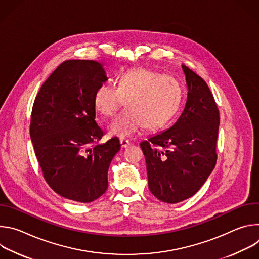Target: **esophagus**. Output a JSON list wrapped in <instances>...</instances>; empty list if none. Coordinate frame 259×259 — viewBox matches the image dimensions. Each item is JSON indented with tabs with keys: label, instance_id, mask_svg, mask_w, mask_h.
I'll use <instances>...</instances> for the list:
<instances>
[{
	"label": "esophagus",
	"instance_id": "esophagus-1",
	"mask_svg": "<svg viewBox=\"0 0 259 259\" xmlns=\"http://www.w3.org/2000/svg\"><path fill=\"white\" fill-rule=\"evenodd\" d=\"M120 143H121V146L124 147V149H126V147H128L131 144L128 139H123V138L120 139Z\"/></svg>",
	"mask_w": 259,
	"mask_h": 259
}]
</instances>
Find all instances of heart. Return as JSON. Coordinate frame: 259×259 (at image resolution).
Listing matches in <instances>:
<instances>
[{
	"label": "heart",
	"mask_w": 259,
	"mask_h": 259,
	"mask_svg": "<svg viewBox=\"0 0 259 259\" xmlns=\"http://www.w3.org/2000/svg\"><path fill=\"white\" fill-rule=\"evenodd\" d=\"M117 87L102 84L94 93V106L106 118L113 117L126 100L127 109L107 127L108 134L128 138L142 126L159 129L175 116L181 102L178 82L146 68L127 70L117 78Z\"/></svg>",
	"instance_id": "heart-1"
}]
</instances>
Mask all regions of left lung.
I'll return each mask as SVG.
<instances>
[{"label": "left lung", "mask_w": 259, "mask_h": 259, "mask_svg": "<svg viewBox=\"0 0 259 259\" xmlns=\"http://www.w3.org/2000/svg\"><path fill=\"white\" fill-rule=\"evenodd\" d=\"M188 99L176 123L140 143L149 189L162 202L175 204L193 197L213 171L217 155L219 112L206 84L182 64Z\"/></svg>", "instance_id": "obj_1"}]
</instances>
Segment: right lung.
<instances>
[{
    "label": "right lung",
    "instance_id": "right-lung-1",
    "mask_svg": "<svg viewBox=\"0 0 259 259\" xmlns=\"http://www.w3.org/2000/svg\"><path fill=\"white\" fill-rule=\"evenodd\" d=\"M94 60H66L42 85L29 133L49 187L73 202L90 203L107 190V171L120 151L118 138L98 144L103 131L95 121L96 89L107 80Z\"/></svg>",
    "mask_w": 259,
    "mask_h": 259
}]
</instances>
